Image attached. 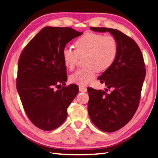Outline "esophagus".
Segmentation results:
<instances>
[{"label": "esophagus", "mask_w": 158, "mask_h": 158, "mask_svg": "<svg viewBox=\"0 0 158 158\" xmlns=\"http://www.w3.org/2000/svg\"><path fill=\"white\" fill-rule=\"evenodd\" d=\"M79 91L81 92H85L87 91V88H85V87H83V86H81L80 85L79 87Z\"/></svg>", "instance_id": "obj_1"}]
</instances>
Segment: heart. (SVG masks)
I'll use <instances>...</instances> for the list:
<instances>
[{
	"instance_id": "obj_1",
	"label": "heart",
	"mask_w": 158,
	"mask_h": 158,
	"mask_svg": "<svg viewBox=\"0 0 158 158\" xmlns=\"http://www.w3.org/2000/svg\"><path fill=\"white\" fill-rule=\"evenodd\" d=\"M76 49L65 47L62 56L64 63L69 70H73L79 58H83L84 68L70 75V81L80 85L89 84L96 72H103L113 64L118 52V44L113 36H104L94 32H87L75 43Z\"/></svg>"
}]
</instances>
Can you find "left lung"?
<instances>
[{"label":"left lung","mask_w":158,"mask_h":158,"mask_svg":"<svg viewBox=\"0 0 158 158\" xmlns=\"http://www.w3.org/2000/svg\"><path fill=\"white\" fill-rule=\"evenodd\" d=\"M90 29L110 33L118 44L115 61L98 78L112 92L88 88V109L92 123L103 132H113L126 125L138 109L146 75L145 64L139 45L130 36L116 29Z\"/></svg>","instance_id":"left-lung-1"}]
</instances>
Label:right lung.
<instances>
[{
  "mask_svg": "<svg viewBox=\"0 0 158 158\" xmlns=\"http://www.w3.org/2000/svg\"><path fill=\"white\" fill-rule=\"evenodd\" d=\"M82 34L70 27L47 26L20 54L17 90L29 119L43 130L62 125L68 115L67 109L79 92L75 84L64 86L67 75L62 52L67 43ZM60 83L62 88H58Z\"/></svg>",
  "mask_w": 158,
  "mask_h": 158,
  "instance_id": "1",
  "label": "right lung"
}]
</instances>
